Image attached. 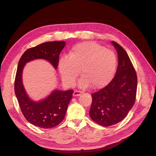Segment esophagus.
<instances>
[{"mask_svg":"<svg viewBox=\"0 0 156 156\" xmlns=\"http://www.w3.org/2000/svg\"><path fill=\"white\" fill-rule=\"evenodd\" d=\"M83 92H81V91H79V90H75L73 92V96H79L80 95H81V94H82Z\"/></svg>","mask_w":156,"mask_h":156,"instance_id":"obj_1","label":"esophagus"}]
</instances>
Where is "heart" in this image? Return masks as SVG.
<instances>
[{
    "instance_id": "obj_1",
    "label": "heart",
    "mask_w": 156,
    "mask_h": 156,
    "mask_svg": "<svg viewBox=\"0 0 156 156\" xmlns=\"http://www.w3.org/2000/svg\"><path fill=\"white\" fill-rule=\"evenodd\" d=\"M116 56L113 52L94 41H86L74 45L68 56L58 61V70L63 81L73 86L79 75V86L97 89L109 83L115 73Z\"/></svg>"
}]
</instances>
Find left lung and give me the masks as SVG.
I'll return each instance as SVG.
<instances>
[{
  "label": "left lung",
  "mask_w": 156,
  "mask_h": 156,
  "mask_svg": "<svg viewBox=\"0 0 156 156\" xmlns=\"http://www.w3.org/2000/svg\"><path fill=\"white\" fill-rule=\"evenodd\" d=\"M119 57L115 77L105 87L92 94L89 115L93 121L111 126L123 120L133 107L137 88V77L126 51L112 41Z\"/></svg>",
  "instance_id": "8db88e82"
}]
</instances>
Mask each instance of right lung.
<instances>
[{
  "label": "right lung",
  "instance_id": "right-lung-1",
  "mask_svg": "<svg viewBox=\"0 0 156 156\" xmlns=\"http://www.w3.org/2000/svg\"><path fill=\"white\" fill-rule=\"evenodd\" d=\"M65 45L64 41L45 42L27 49L18 63L14 90L19 105L26 120L41 128H52L63 120L73 90H55L45 100L37 102L33 101L28 96L23 87V69L26 63L36 59L48 60L56 69L60 53Z\"/></svg>",
  "mask_w": 156,
  "mask_h": 156
}]
</instances>
